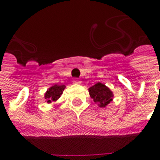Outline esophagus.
<instances>
[{"label": "esophagus", "mask_w": 160, "mask_h": 160, "mask_svg": "<svg viewBox=\"0 0 160 160\" xmlns=\"http://www.w3.org/2000/svg\"><path fill=\"white\" fill-rule=\"evenodd\" d=\"M74 83H78V84H79V83H81V81H80L79 79H77V78H75V79H74Z\"/></svg>", "instance_id": "1"}]
</instances>
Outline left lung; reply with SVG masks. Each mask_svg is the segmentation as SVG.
I'll return each mask as SVG.
<instances>
[{"mask_svg": "<svg viewBox=\"0 0 160 160\" xmlns=\"http://www.w3.org/2000/svg\"><path fill=\"white\" fill-rule=\"evenodd\" d=\"M89 93L93 102L98 106L104 108L107 106L113 99V93L109 88L102 83H97L89 88Z\"/></svg>", "mask_w": 160, "mask_h": 160, "instance_id": "8db88e82", "label": "left lung"}]
</instances>
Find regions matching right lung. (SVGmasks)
I'll list each match as a JSON object with an SVG mask.
<instances>
[{
  "instance_id": "right-lung-1",
  "label": "right lung",
  "mask_w": 160,
  "mask_h": 160,
  "mask_svg": "<svg viewBox=\"0 0 160 160\" xmlns=\"http://www.w3.org/2000/svg\"><path fill=\"white\" fill-rule=\"evenodd\" d=\"M65 87L66 86L64 84H60V85L55 84V85L52 86L51 88H49L46 92V93H45V95H44L47 103H52L53 102H56L60 97V95L62 94Z\"/></svg>"
}]
</instances>
